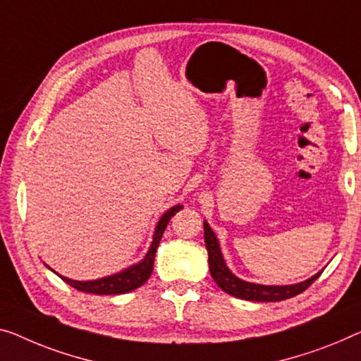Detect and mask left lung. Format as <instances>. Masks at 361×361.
<instances>
[{
    "label": "left lung",
    "mask_w": 361,
    "mask_h": 361,
    "mask_svg": "<svg viewBox=\"0 0 361 361\" xmlns=\"http://www.w3.org/2000/svg\"><path fill=\"white\" fill-rule=\"evenodd\" d=\"M204 241H206V248L209 252V271L211 276L224 290L225 293L232 295V297L241 298V300H250V301H281L292 298L295 295L305 292L306 288L313 283L316 279L321 276V272L316 274L308 281L295 283V285H283V287H274V285H257L251 282H245L241 279L235 277L230 269L225 266V261L222 257V252L219 248V241L215 238L214 232L209 227L207 222H204Z\"/></svg>",
    "instance_id": "left-lung-1"
}]
</instances>
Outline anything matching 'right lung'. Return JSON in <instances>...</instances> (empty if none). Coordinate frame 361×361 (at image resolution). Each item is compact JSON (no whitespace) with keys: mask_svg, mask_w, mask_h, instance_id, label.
<instances>
[{"mask_svg":"<svg viewBox=\"0 0 361 361\" xmlns=\"http://www.w3.org/2000/svg\"><path fill=\"white\" fill-rule=\"evenodd\" d=\"M180 209H183V206H175L162 215V219H160L157 224V228H155L154 241H152V245H150V250L147 251L146 257H144L139 264L128 267L123 272L115 274V276L99 279V281H89V282L71 281V279L63 277V276H60V274H58V276H60L68 285H71V287H74L76 290H79V292H84V293L120 295V293H128L134 288L141 287V285L150 277V274H152L155 251H157V246L160 243V240H162V235L165 232L166 225H169L170 219L173 217V215L178 212Z\"/></svg>","mask_w":361,"mask_h":361,"instance_id":"right-lung-1","label":"right lung"}]
</instances>
